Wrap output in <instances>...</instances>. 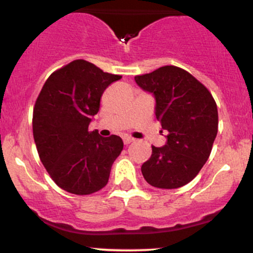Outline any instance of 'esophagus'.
I'll list each match as a JSON object with an SVG mask.
<instances>
[{
	"label": "esophagus",
	"mask_w": 253,
	"mask_h": 253,
	"mask_svg": "<svg viewBox=\"0 0 253 253\" xmlns=\"http://www.w3.org/2000/svg\"><path fill=\"white\" fill-rule=\"evenodd\" d=\"M133 141H134V139L130 138V136H124V143H125V145H128L130 143H133Z\"/></svg>",
	"instance_id": "esophagus-1"
}]
</instances>
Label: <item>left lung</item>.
I'll return each mask as SVG.
<instances>
[{"label":"left lung","mask_w":253,"mask_h":253,"mask_svg":"<svg viewBox=\"0 0 253 253\" xmlns=\"http://www.w3.org/2000/svg\"><path fill=\"white\" fill-rule=\"evenodd\" d=\"M134 81L155 97L156 119L168 133L164 146H152L141 167L144 178L161 189L183 187L211 155L217 133L215 101L202 83L177 66H162Z\"/></svg>","instance_id":"left-lung-1"}]
</instances>
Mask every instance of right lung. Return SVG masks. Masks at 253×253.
<instances>
[{
    "instance_id": "obj_1",
    "label": "right lung",
    "mask_w": 253,
    "mask_h": 253,
    "mask_svg": "<svg viewBox=\"0 0 253 253\" xmlns=\"http://www.w3.org/2000/svg\"><path fill=\"white\" fill-rule=\"evenodd\" d=\"M120 78L77 59L54 71L37 98L33 136L40 161L69 193L89 195L102 189L124 149L120 136L103 138L88 130L103 91Z\"/></svg>"
}]
</instances>
